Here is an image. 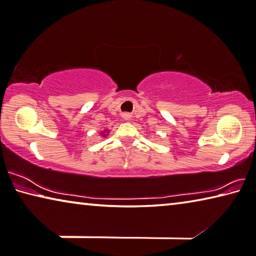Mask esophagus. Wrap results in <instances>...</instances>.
<instances>
[{
  "label": "esophagus",
  "instance_id": "34e87169",
  "mask_svg": "<svg viewBox=\"0 0 256 256\" xmlns=\"http://www.w3.org/2000/svg\"><path fill=\"white\" fill-rule=\"evenodd\" d=\"M124 120H128L129 118H130V114H128V113H126V114H124Z\"/></svg>",
  "mask_w": 256,
  "mask_h": 256
}]
</instances>
